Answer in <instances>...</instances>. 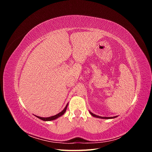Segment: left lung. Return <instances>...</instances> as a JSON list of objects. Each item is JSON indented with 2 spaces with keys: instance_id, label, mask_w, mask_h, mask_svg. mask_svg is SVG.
Here are the masks:
<instances>
[{
  "instance_id": "left-lung-1",
  "label": "left lung",
  "mask_w": 152,
  "mask_h": 152,
  "mask_svg": "<svg viewBox=\"0 0 152 152\" xmlns=\"http://www.w3.org/2000/svg\"><path fill=\"white\" fill-rule=\"evenodd\" d=\"M90 113L91 114V115H93V117H97V118H115V117H100V116H98V115H95V114H93V113L92 112H90Z\"/></svg>"
}]
</instances>
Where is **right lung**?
Here are the masks:
<instances>
[{
  "instance_id": "add662e5",
  "label": "right lung",
  "mask_w": 152,
  "mask_h": 152,
  "mask_svg": "<svg viewBox=\"0 0 152 152\" xmlns=\"http://www.w3.org/2000/svg\"><path fill=\"white\" fill-rule=\"evenodd\" d=\"M67 106H68V104H66L65 108L63 109V110H62V111L61 112H59V113L55 115H53V116H51V117H39V116H36V117H38L40 119H41V120L44 121H50L54 120V119H56V118L59 117L60 116H61L62 115L65 113V112H66V110L67 108Z\"/></svg>"
}]
</instances>
